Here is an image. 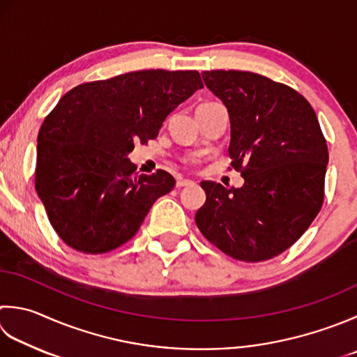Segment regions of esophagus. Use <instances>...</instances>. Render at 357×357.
<instances>
[{
  "mask_svg": "<svg viewBox=\"0 0 357 357\" xmlns=\"http://www.w3.org/2000/svg\"><path fill=\"white\" fill-rule=\"evenodd\" d=\"M195 183H193V181H190V179H183V178H181V179H178L176 181V187L178 188H181V187H188V185H193Z\"/></svg>",
  "mask_w": 357,
  "mask_h": 357,
  "instance_id": "obj_1",
  "label": "esophagus"
}]
</instances>
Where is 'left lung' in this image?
<instances>
[{
    "label": "left lung",
    "instance_id": "obj_1",
    "mask_svg": "<svg viewBox=\"0 0 357 357\" xmlns=\"http://www.w3.org/2000/svg\"><path fill=\"white\" fill-rule=\"evenodd\" d=\"M202 79L229 111L230 167L244 184L201 183L206 202L195 221L235 260H269L291 248L322 208L325 136L310 102L288 85L234 69L204 71Z\"/></svg>",
    "mask_w": 357,
    "mask_h": 357
}]
</instances>
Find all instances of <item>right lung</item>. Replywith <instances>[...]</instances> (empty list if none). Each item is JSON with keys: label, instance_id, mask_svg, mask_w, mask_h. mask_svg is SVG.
Instances as JSON below:
<instances>
[{"label": "right lung", "instance_id": "right-lung-1", "mask_svg": "<svg viewBox=\"0 0 357 357\" xmlns=\"http://www.w3.org/2000/svg\"><path fill=\"white\" fill-rule=\"evenodd\" d=\"M202 88L198 71L146 69L86 82L61 97L38 131L35 190L55 232L83 254L117 249L176 181L139 174L135 142L158 137L181 102Z\"/></svg>", "mask_w": 357, "mask_h": 357}]
</instances>
